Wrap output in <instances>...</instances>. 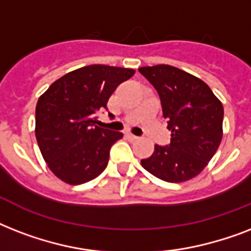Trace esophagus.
Returning a JSON list of instances; mask_svg holds the SVG:
<instances>
[{
  "instance_id": "34e87169",
  "label": "esophagus",
  "mask_w": 251,
  "mask_h": 251,
  "mask_svg": "<svg viewBox=\"0 0 251 251\" xmlns=\"http://www.w3.org/2000/svg\"><path fill=\"white\" fill-rule=\"evenodd\" d=\"M127 138H129L130 141H137V139H138L137 135H134V134H131V133L127 134Z\"/></svg>"
}]
</instances>
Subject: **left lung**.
<instances>
[{"instance_id": "8db88e82", "label": "left lung", "mask_w": 251, "mask_h": 251, "mask_svg": "<svg viewBox=\"0 0 251 251\" xmlns=\"http://www.w3.org/2000/svg\"><path fill=\"white\" fill-rule=\"evenodd\" d=\"M155 87L171 143L155 146L142 167L167 182H183L198 176L218 151L223 138L224 109L203 80L169 65L139 69Z\"/></svg>"}]
</instances>
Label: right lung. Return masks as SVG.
Wrapping results in <instances>:
<instances>
[{"label": "right lung", "instance_id": "right-lung-1", "mask_svg": "<svg viewBox=\"0 0 251 251\" xmlns=\"http://www.w3.org/2000/svg\"><path fill=\"white\" fill-rule=\"evenodd\" d=\"M133 69L90 65L57 79L36 104V141L49 169L64 182L80 185L96 178L108 165L110 147L124 137L102 129L96 113Z\"/></svg>", "mask_w": 251, "mask_h": 251}]
</instances>
